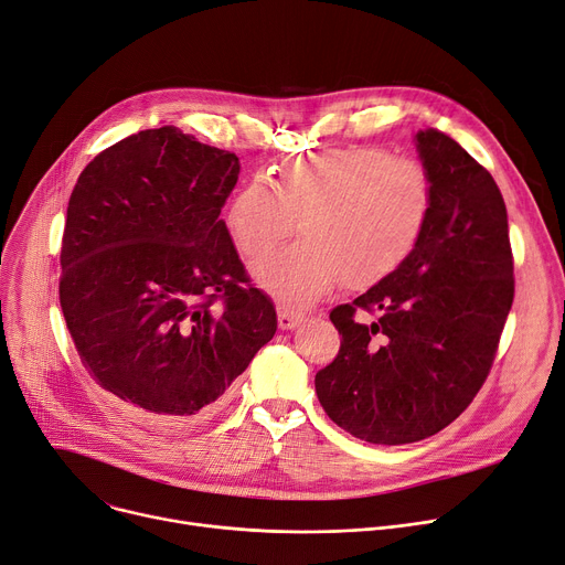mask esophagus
Segmentation results:
<instances>
[{
	"mask_svg": "<svg viewBox=\"0 0 565 565\" xmlns=\"http://www.w3.org/2000/svg\"><path fill=\"white\" fill-rule=\"evenodd\" d=\"M305 320V316L302 313H298V311H288V309H279V316H277V322H279V328L281 330H292V328H298V324Z\"/></svg>",
	"mask_w": 565,
	"mask_h": 565,
	"instance_id": "esophagus-1",
	"label": "esophagus"
}]
</instances>
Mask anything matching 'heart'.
I'll use <instances>...</instances> for the list:
<instances>
[{
  "instance_id": "b5f03b06",
  "label": "heart",
  "mask_w": 565,
  "mask_h": 565,
  "mask_svg": "<svg viewBox=\"0 0 565 565\" xmlns=\"http://www.w3.org/2000/svg\"><path fill=\"white\" fill-rule=\"evenodd\" d=\"M435 205L430 171L387 148H332L256 178L228 205V233L247 258L295 228L302 241L254 263L256 284L284 307L305 309L343 279L371 286L417 252Z\"/></svg>"
}]
</instances>
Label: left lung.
<instances>
[{"mask_svg":"<svg viewBox=\"0 0 565 565\" xmlns=\"http://www.w3.org/2000/svg\"><path fill=\"white\" fill-rule=\"evenodd\" d=\"M414 143L435 188L424 241L394 275L330 313L341 350L316 373L328 417L390 447L426 439L467 409L515 292L507 203L490 171L435 128ZM360 308L379 318L358 323Z\"/></svg>","mask_w":565,"mask_h":565,"instance_id":"8db88e82","label":"left lung"}]
</instances>
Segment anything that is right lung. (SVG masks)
<instances>
[{"instance_id": "add662e5", "label": "right lung", "mask_w": 565, "mask_h": 565, "mask_svg": "<svg viewBox=\"0 0 565 565\" xmlns=\"http://www.w3.org/2000/svg\"><path fill=\"white\" fill-rule=\"evenodd\" d=\"M235 153L173 126L109 146L68 201L58 300L86 373L156 430L205 419L277 332L222 207Z\"/></svg>"}]
</instances>
